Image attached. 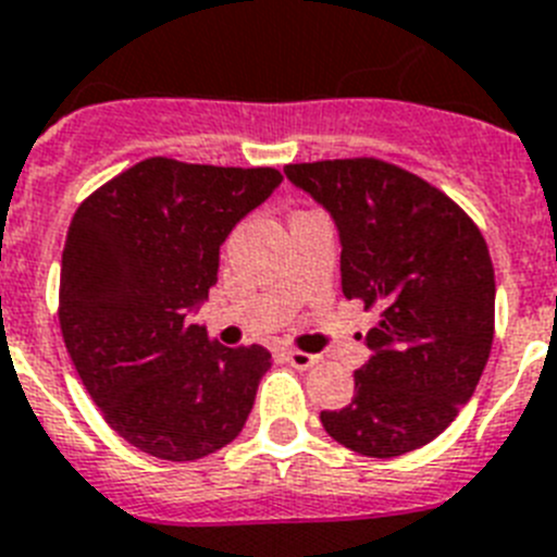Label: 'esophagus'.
Here are the masks:
<instances>
[{
    "mask_svg": "<svg viewBox=\"0 0 557 557\" xmlns=\"http://www.w3.org/2000/svg\"><path fill=\"white\" fill-rule=\"evenodd\" d=\"M286 359L294 368H300V371H308V368L320 362L317 354H306V350H297V348H286Z\"/></svg>",
    "mask_w": 557,
    "mask_h": 557,
    "instance_id": "obj_1",
    "label": "esophagus"
}]
</instances>
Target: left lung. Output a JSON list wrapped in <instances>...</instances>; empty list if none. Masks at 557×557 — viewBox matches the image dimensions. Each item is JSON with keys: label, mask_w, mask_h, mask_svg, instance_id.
<instances>
[{"label": "left lung", "mask_w": 557, "mask_h": 557, "mask_svg": "<svg viewBox=\"0 0 557 557\" xmlns=\"http://www.w3.org/2000/svg\"><path fill=\"white\" fill-rule=\"evenodd\" d=\"M334 218L343 294L380 311L354 399L320 422L348 450L394 459L428 445L470 401L493 348L495 274L461 207L376 158L288 163Z\"/></svg>", "instance_id": "8db88e82"}]
</instances>
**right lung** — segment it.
Wrapping results in <instances>:
<instances>
[{
  "label": "right lung",
  "instance_id": "add662e5",
  "mask_svg": "<svg viewBox=\"0 0 557 557\" xmlns=\"http://www.w3.org/2000/svg\"><path fill=\"white\" fill-rule=\"evenodd\" d=\"M280 181L271 166L147 158L92 191L70 221L64 345L104 422L156 459H203L249 419L271 354L214 343L189 314L218 283L228 232Z\"/></svg>",
  "mask_w": 557,
  "mask_h": 557
}]
</instances>
